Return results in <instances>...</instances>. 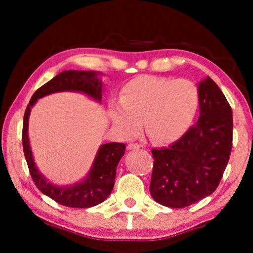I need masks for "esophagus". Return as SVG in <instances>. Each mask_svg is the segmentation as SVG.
I'll list each match as a JSON object with an SVG mask.
<instances>
[{
	"label": "esophagus",
	"instance_id": "1",
	"mask_svg": "<svg viewBox=\"0 0 253 253\" xmlns=\"http://www.w3.org/2000/svg\"><path fill=\"white\" fill-rule=\"evenodd\" d=\"M140 147L142 146H140L139 144H136V143H130V144H128V146H127L128 149H138Z\"/></svg>",
	"mask_w": 253,
	"mask_h": 253
}]
</instances>
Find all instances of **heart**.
<instances>
[{"label":"heart","mask_w":253,"mask_h":253,"mask_svg":"<svg viewBox=\"0 0 253 253\" xmlns=\"http://www.w3.org/2000/svg\"><path fill=\"white\" fill-rule=\"evenodd\" d=\"M200 106L199 89L187 79L139 76L123 88L121 101L110 105L109 116L123 138H134L143 121L158 144H170L185 135Z\"/></svg>","instance_id":"1"}]
</instances>
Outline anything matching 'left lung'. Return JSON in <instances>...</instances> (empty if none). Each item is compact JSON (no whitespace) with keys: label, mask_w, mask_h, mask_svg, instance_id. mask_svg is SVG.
Returning <instances> with one entry per match:
<instances>
[{"label":"left lung","mask_w":253,"mask_h":253,"mask_svg":"<svg viewBox=\"0 0 253 253\" xmlns=\"http://www.w3.org/2000/svg\"><path fill=\"white\" fill-rule=\"evenodd\" d=\"M200 117L169 147L154 148L152 198L179 209L211 195L222 178L232 149V109L223 92L207 77L199 83Z\"/></svg>","instance_id":"obj_1"}]
</instances>
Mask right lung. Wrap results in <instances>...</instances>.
Wrapping results in <instances>:
<instances>
[{
	"instance_id": "obj_1",
	"label": "right lung",
	"mask_w": 253,
	"mask_h": 253,
	"mask_svg": "<svg viewBox=\"0 0 253 253\" xmlns=\"http://www.w3.org/2000/svg\"><path fill=\"white\" fill-rule=\"evenodd\" d=\"M100 75L98 71L66 70L60 72L33 93L24 113L22 142L30 174L42 193L65 207L87 209L104 202L113 191L117 165L125 154L126 146L122 143L100 145L85 177L71 185H55L38 169L34 163L28 132L30 113L38 99L55 92H81L97 102H101L102 80Z\"/></svg>"
}]
</instances>
